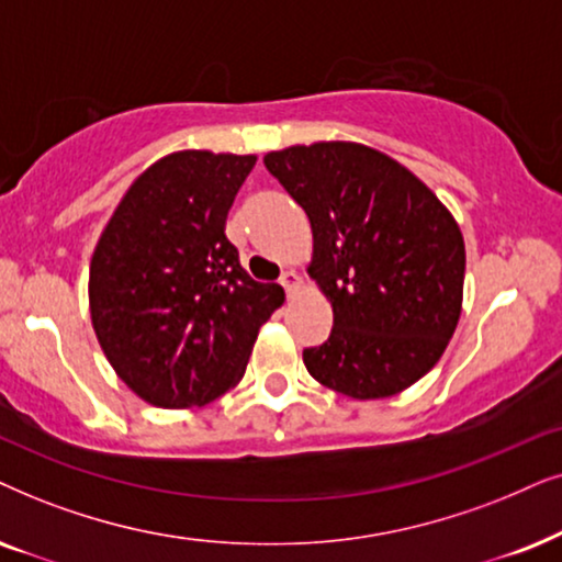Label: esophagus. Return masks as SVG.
I'll return each instance as SVG.
<instances>
[{"instance_id": "esophagus-1", "label": "esophagus", "mask_w": 562, "mask_h": 562, "mask_svg": "<svg viewBox=\"0 0 562 562\" xmlns=\"http://www.w3.org/2000/svg\"><path fill=\"white\" fill-rule=\"evenodd\" d=\"M280 282H282V285H285L288 293H297V290L303 288V277L297 274L295 269H288V272L282 274V280H280Z\"/></svg>"}]
</instances>
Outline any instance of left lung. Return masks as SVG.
<instances>
[{
    "mask_svg": "<svg viewBox=\"0 0 562 562\" xmlns=\"http://www.w3.org/2000/svg\"><path fill=\"white\" fill-rule=\"evenodd\" d=\"M313 231L311 280L331 303V336L303 351L321 385L391 398L445 355L462 313L465 241L442 200L391 156L318 140L265 156Z\"/></svg>",
    "mask_w": 562,
    "mask_h": 562,
    "instance_id": "1",
    "label": "left lung"
}]
</instances>
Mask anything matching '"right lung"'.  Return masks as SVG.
I'll use <instances>...</instances> for the list:
<instances>
[{
    "mask_svg": "<svg viewBox=\"0 0 562 562\" xmlns=\"http://www.w3.org/2000/svg\"><path fill=\"white\" fill-rule=\"evenodd\" d=\"M257 156L187 148L123 194L89 265V313L117 378L159 408L205 406L244 378L261 324L285 303L254 282L226 218Z\"/></svg>",
    "mask_w": 562,
    "mask_h": 562,
    "instance_id": "right-lung-1",
    "label": "right lung"
}]
</instances>
